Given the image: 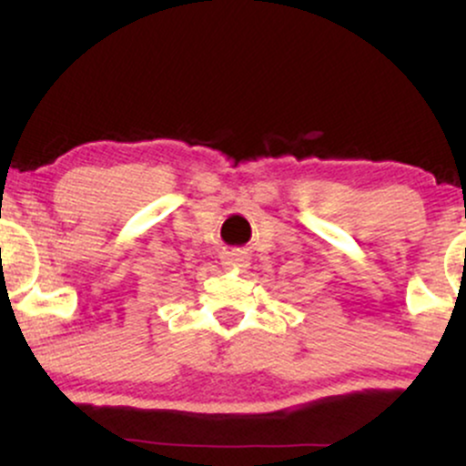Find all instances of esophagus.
Instances as JSON below:
<instances>
[{
  "mask_svg": "<svg viewBox=\"0 0 466 466\" xmlns=\"http://www.w3.org/2000/svg\"><path fill=\"white\" fill-rule=\"evenodd\" d=\"M223 265H226V267H232V269H245V267L249 265V256H248V251H243V249L228 251V254L223 256Z\"/></svg>",
  "mask_w": 466,
  "mask_h": 466,
  "instance_id": "esophagus-1",
  "label": "esophagus"
}]
</instances>
